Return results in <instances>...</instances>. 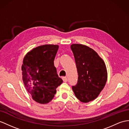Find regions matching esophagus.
<instances>
[{
    "instance_id": "esophagus-1",
    "label": "esophagus",
    "mask_w": 129,
    "mask_h": 129,
    "mask_svg": "<svg viewBox=\"0 0 129 129\" xmlns=\"http://www.w3.org/2000/svg\"><path fill=\"white\" fill-rule=\"evenodd\" d=\"M62 79H63V81H64V82H67V78H66V77H62Z\"/></svg>"
}]
</instances>
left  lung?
Masks as SVG:
<instances>
[{
    "mask_svg": "<svg viewBox=\"0 0 129 129\" xmlns=\"http://www.w3.org/2000/svg\"><path fill=\"white\" fill-rule=\"evenodd\" d=\"M78 74L77 84L72 86L75 97L81 102L96 99L107 80L106 64L98 54L90 47L79 44L71 45Z\"/></svg>",
    "mask_w": 129,
    "mask_h": 129,
    "instance_id": "1",
    "label": "left lung"
}]
</instances>
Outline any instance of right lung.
Returning a JSON list of instances; mask_svg holds the SVG:
<instances>
[{
    "label": "right lung",
    "instance_id": "1",
    "mask_svg": "<svg viewBox=\"0 0 129 129\" xmlns=\"http://www.w3.org/2000/svg\"><path fill=\"white\" fill-rule=\"evenodd\" d=\"M58 48L52 44L37 46L28 52L23 59L21 70L24 87L33 100L40 104L51 101L56 88L63 83L54 62Z\"/></svg>",
    "mask_w": 129,
    "mask_h": 129
}]
</instances>
